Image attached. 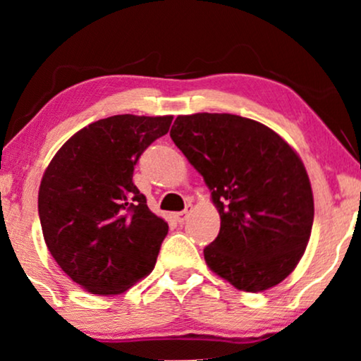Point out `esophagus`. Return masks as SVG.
<instances>
[{"instance_id": "1", "label": "esophagus", "mask_w": 361, "mask_h": 361, "mask_svg": "<svg viewBox=\"0 0 361 361\" xmlns=\"http://www.w3.org/2000/svg\"><path fill=\"white\" fill-rule=\"evenodd\" d=\"M190 212H192V205H190V204H187L184 210H182V212H177V214H176V220L179 221V224H184V221L187 220V216H189Z\"/></svg>"}]
</instances>
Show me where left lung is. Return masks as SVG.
Here are the masks:
<instances>
[{
  "label": "left lung",
  "mask_w": 361,
  "mask_h": 361,
  "mask_svg": "<svg viewBox=\"0 0 361 361\" xmlns=\"http://www.w3.org/2000/svg\"><path fill=\"white\" fill-rule=\"evenodd\" d=\"M171 137L219 209V236L204 250L209 268L246 293L288 278L314 221L312 189L293 147L268 126L230 113L177 116Z\"/></svg>",
  "instance_id": "1"
}]
</instances>
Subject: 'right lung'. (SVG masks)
<instances>
[{
  "label": "right lung",
  "instance_id": "add662e5",
  "mask_svg": "<svg viewBox=\"0 0 361 361\" xmlns=\"http://www.w3.org/2000/svg\"><path fill=\"white\" fill-rule=\"evenodd\" d=\"M172 116L116 115L75 133L39 187L52 258L92 294H120L154 268L169 226L133 182L135 166Z\"/></svg>",
  "mask_w": 361,
  "mask_h": 361
}]
</instances>
